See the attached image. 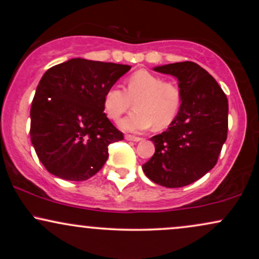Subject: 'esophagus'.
<instances>
[{
    "instance_id": "34e87169",
    "label": "esophagus",
    "mask_w": 259,
    "mask_h": 259,
    "mask_svg": "<svg viewBox=\"0 0 259 259\" xmlns=\"http://www.w3.org/2000/svg\"><path fill=\"white\" fill-rule=\"evenodd\" d=\"M125 139L126 140H129V141H135V142H138V141H141V138H139V136H135V135H130V134H126L125 135Z\"/></svg>"
}]
</instances>
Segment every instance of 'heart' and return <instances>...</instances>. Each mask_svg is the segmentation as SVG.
I'll return each mask as SVG.
<instances>
[{
  "label": "heart",
  "instance_id": "b5f03b06",
  "mask_svg": "<svg viewBox=\"0 0 259 259\" xmlns=\"http://www.w3.org/2000/svg\"><path fill=\"white\" fill-rule=\"evenodd\" d=\"M135 100L136 111L120 121L121 127L140 132L154 125L164 129L173 123L181 107L180 88L173 81H165L160 76L140 69L126 80L125 90L112 86L103 97L106 114L113 120L132 108Z\"/></svg>",
  "mask_w": 259,
  "mask_h": 259
}]
</instances>
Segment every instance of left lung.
I'll use <instances>...</instances> for the list:
<instances>
[{"label":"left lung","mask_w":259,"mask_h":259,"mask_svg":"<svg viewBox=\"0 0 259 259\" xmlns=\"http://www.w3.org/2000/svg\"><path fill=\"white\" fill-rule=\"evenodd\" d=\"M154 70L178 78L183 100L168 129L151 138L156 151L142 169L158 185L183 187L200 179L218 162L228 138V99L215 79L194 62Z\"/></svg>","instance_id":"1"}]
</instances>
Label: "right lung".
Here are the masks:
<instances>
[{
    "label": "right lung",
    "instance_id": "add662e5",
    "mask_svg": "<svg viewBox=\"0 0 259 259\" xmlns=\"http://www.w3.org/2000/svg\"><path fill=\"white\" fill-rule=\"evenodd\" d=\"M130 68L73 58L44 74L31 103L30 139L50 173L82 181L105 165L108 146L124 135L103 112V97Z\"/></svg>",
    "mask_w": 259,
    "mask_h": 259
}]
</instances>
